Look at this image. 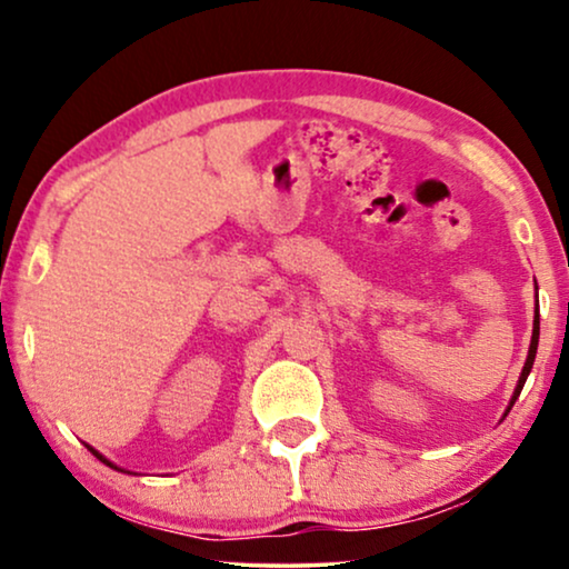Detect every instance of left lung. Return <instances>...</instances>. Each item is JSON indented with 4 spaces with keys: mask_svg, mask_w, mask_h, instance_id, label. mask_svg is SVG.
Listing matches in <instances>:
<instances>
[{
    "mask_svg": "<svg viewBox=\"0 0 569 569\" xmlns=\"http://www.w3.org/2000/svg\"><path fill=\"white\" fill-rule=\"evenodd\" d=\"M536 347H539V316H536V321H533V337H531V349H528V360H526V365H523V372H520L518 388H516V393H512V401H510V407H512V403H516V399H518V396H520V391H523V383H526L528 372H531V368H533V360H536Z\"/></svg>",
    "mask_w": 569,
    "mask_h": 569,
    "instance_id": "1",
    "label": "left lung"
}]
</instances>
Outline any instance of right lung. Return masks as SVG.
Returning a JSON list of instances; mask_svg holds the SVG:
<instances>
[{
  "instance_id": "obj_1",
  "label": "right lung",
  "mask_w": 569,
  "mask_h": 569,
  "mask_svg": "<svg viewBox=\"0 0 569 569\" xmlns=\"http://www.w3.org/2000/svg\"><path fill=\"white\" fill-rule=\"evenodd\" d=\"M90 450H92V448H90ZM92 456H96V458H98V461H103L106 466H111V469H116V466H113L111 461H106V458H103V456H100V453H98V450H92Z\"/></svg>"
}]
</instances>
